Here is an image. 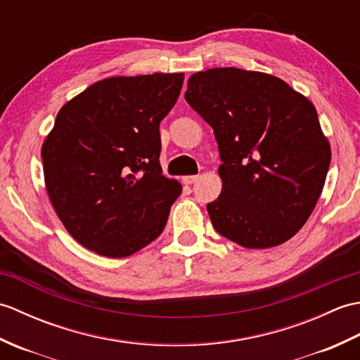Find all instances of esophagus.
Here are the masks:
<instances>
[{
  "mask_svg": "<svg viewBox=\"0 0 360 360\" xmlns=\"http://www.w3.org/2000/svg\"><path fill=\"white\" fill-rule=\"evenodd\" d=\"M198 179H200V176H184V178H182V182H184V184H193V182H196Z\"/></svg>",
  "mask_w": 360,
  "mask_h": 360,
  "instance_id": "1",
  "label": "esophagus"
}]
</instances>
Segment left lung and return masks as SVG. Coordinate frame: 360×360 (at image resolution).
<instances>
[{
    "label": "left lung",
    "instance_id": "8db88e82",
    "mask_svg": "<svg viewBox=\"0 0 360 360\" xmlns=\"http://www.w3.org/2000/svg\"><path fill=\"white\" fill-rule=\"evenodd\" d=\"M186 101L213 128L223 160L221 195L207 204L215 231L248 249L292 238L331 162L316 106L275 75L238 68L193 74Z\"/></svg>",
    "mask_w": 360,
    "mask_h": 360
}]
</instances>
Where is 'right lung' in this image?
<instances>
[{
	"instance_id": "add662e5",
	"label": "right lung",
	"mask_w": 360,
	"mask_h": 360,
	"mask_svg": "<svg viewBox=\"0 0 360 360\" xmlns=\"http://www.w3.org/2000/svg\"><path fill=\"white\" fill-rule=\"evenodd\" d=\"M184 74L96 82L66 102L41 145L57 217L83 248L124 258L162 233L182 186L162 174L159 124Z\"/></svg>"
}]
</instances>
